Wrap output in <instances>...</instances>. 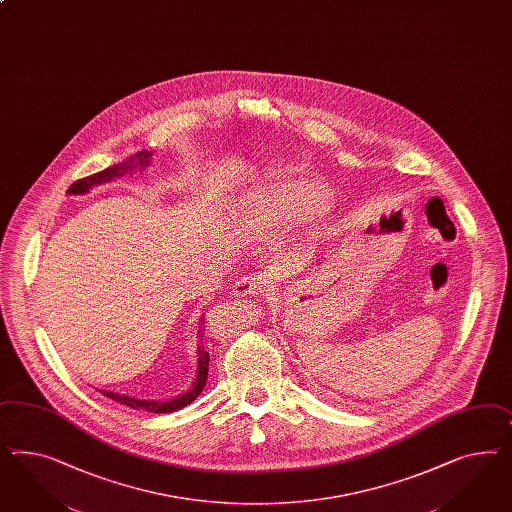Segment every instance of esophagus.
<instances>
[{"label":"esophagus","mask_w":512,"mask_h":512,"mask_svg":"<svg viewBox=\"0 0 512 512\" xmlns=\"http://www.w3.org/2000/svg\"><path fill=\"white\" fill-rule=\"evenodd\" d=\"M262 290V282L254 277H241L234 286L235 297H254Z\"/></svg>","instance_id":"esophagus-1"}]
</instances>
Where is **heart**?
I'll use <instances>...</instances> for the list:
<instances>
[{
    "label": "heart",
    "instance_id": "obj_1",
    "mask_svg": "<svg viewBox=\"0 0 512 512\" xmlns=\"http://www.w3.org/2000/svg\"><path fill=\"white\" fill-rule=\"evenodd\" d=\"M325 202V190L312 181L293 179L252 192L237 213V228L260 235L312 213Z\"/></svg>",
    "mask_w": 512,
    "mask_h": 512
}]
</instances>
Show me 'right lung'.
<instances>
[{
  "label": "right lung",
  "instance_id": "right-lung-1",
  "mask_svg": "<svg viewBox=\"0 0 512 512\" xmlns=\"http://www.w3.org/2000/svg\"><path fill=\"white\" fill-rule=\"evenodd\" d=\"M151 151H138L131 155L127 161L119 162L114 164L110 168H106L103 172H97L93 176L84 177V179H78L76 183H73L69 187V194H86L93 187L97 185H103V183H110L112 179L116 177L125 176L132 172L134 168H146L151 159ZM200 331H198V370H196V380L192 383L187 393L176 396V398H170V400H140V398H132V396L119 395V393H112V391H103L99 389L104 396L116 400L123 406H129L132 409H146L149 413H170V411H177V409L185 408L189 406L190 402H194V398L200 395L204 391L205 381H207V370H209V353L204 348V316L200 320Z\"/></svg>",
  "mask_w": 512,
  "mask_h": 512
}]
</instances>
